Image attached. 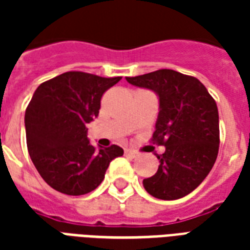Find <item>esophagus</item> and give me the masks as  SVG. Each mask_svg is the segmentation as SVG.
<instances>
[{
  "instance_id": "34e87169",
  "label": "esophagus",
  "mask_w": 250,
  "mask_h": 250,
  "mask_svg": "<svg viewBox=\"0 0 250 250\" xmlns=\"http://www.w3.org/2000/svg\"><path fill=\"white\" fill-rule=\"evenodd\" d=\"M125 156L132 157V158H135V157H136L137 154H139V153H137L136 150H133V149H125Z\"/></svg>"
}]
</instances>
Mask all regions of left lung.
<instances>
[{
	"instance_id": "left-lung-1",
	"label": "left lung",
	"mask_w": 250,
	"mask_h": 250,
	"mask_svg": "<svg viewBox=\"0 0 250 250\" xmlns=\"http://www.w3.org/2000/svg\"><path fill=\"white\" fill-rule=\"evenodd\" d=\"M125 79L160 96L161 110L150 141L166 150L157 156L158 170L143 180L144 188L161 200L184 197L201 184L217 160V102L194 76L168 68Z\"/></svg>"
}]
</instances>
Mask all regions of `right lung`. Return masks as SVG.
<instances>
[{"label":"right lung","instance_id":"add662e5","mask_svg":"<svg viewBox=\"0 0 250 250\" xmlns=\"http://www.w3.org/2000/svg\"><path fill=\"white\" fill-rule=\"evenodd\" d=\"M122 79L68 71L39 85L25 109L27 148L41 178L53 189L80 196L96 189L118 145L93 146L86 125L97 117L106 90Z\"/></svg>","mask_w":250,"mask_h":250}]
</instances>
